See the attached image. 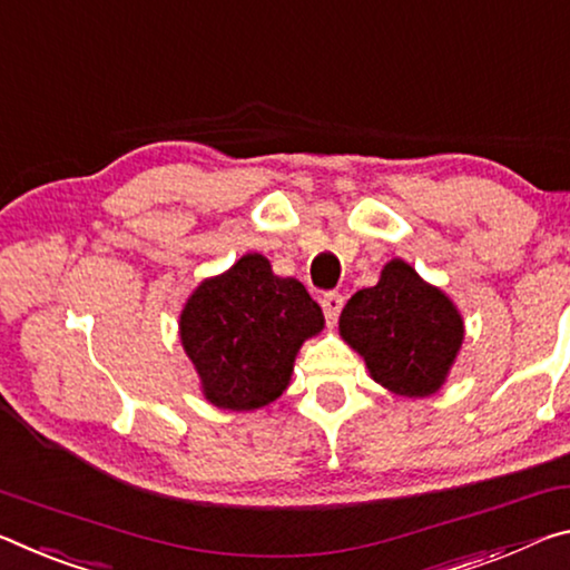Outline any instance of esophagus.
Masks as SVG:
<instances>
[{"label": "esophagus", "mask_w": 570, "mask_h": 570, "mask_svg": "<svg viewBox=\"0 0 570 570\" xmlns=\"http://www.w3.org/2000/svg\"><path fill=\"white\" fill-rule=\"evenodd\" d=\"M321 305H323L325 321H328V323H335V321H338L341 311H343V295H338V293H328V295H323Z\"/></svg>", "instance_id": "34e87169"}]
</instances>
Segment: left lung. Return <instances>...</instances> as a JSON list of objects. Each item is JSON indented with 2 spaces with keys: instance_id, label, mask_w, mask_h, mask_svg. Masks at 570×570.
<instances>
[{
  "instance_id": "8db88e82",
  "label": "left lung",
  "mask_w": 570,
  "mask_h": 570,
  "mask_svg": "<svg viewBox=\"0 0 570 570\" xmlns=\"http://www.w3.org/2000/svg\"><path fill=\"white\" fill-rule=\"evenodd\" d=\"M338 331L379 386L422 399L436 394L450 376L464 341V318L442 287L394 257L376 285L346 303Z\"/></svg>"
}]
</instances>
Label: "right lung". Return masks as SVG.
<instances>
[{"instance_id": "obj_1", "label": "right lung", "mask_w": 570, "mask_h": 570, "mask_svg": "<svg viewBox=\"0 0 570 570\" xmlns=\"http://www.w3.org/2000/svg\"><path fill=\"white\" fill-rule=\"evenodd\" d=\"M325 328L321 305L295 277H277L259 252L186 297L179 341L204 399L224 412H255L291 386L297 351Z\"/></svg>"}]
</instances>
